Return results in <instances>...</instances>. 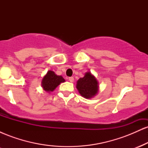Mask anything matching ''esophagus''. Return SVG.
I'll list each match as a JSON object with an SVG mask.
<instances>
[{"mask_svg": "<svg viewBox=\"0 0 148 148\" xmlns=\"http://www.w3.org/2000/svg\"><path fill=\"white\" fill-rule=\"evenodd\" d=\"M69 81H70V82H73L74 81V77H69Z\"/></svg>", "mask_w": 148, "mask_h": 148, "instance_id": "esophagus-1", "label": "esophagus"}]
</instances>
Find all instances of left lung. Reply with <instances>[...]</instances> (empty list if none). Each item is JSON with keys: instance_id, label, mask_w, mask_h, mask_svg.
I'll list each match as a JSON object with an SVG mask.
<instances>
[{"instance_id": "8db88e82", "label": "left lung", "mask_w": 148, "mask_h": 148, "mask_svg": "<svg viewBox=\"0 0 148 148\" xmlns=\"http://www.w3.org/2000/svg\"><path fill=\"white\" fill-rule=\"evenodd\" d=\"M76 88L81 95L85 98H92L97 93L98 82L90 72H87L84 77L78 80Z\"/></svg>"}]
</instances>
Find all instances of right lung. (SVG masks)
Returning <instances> with one entry per match:
<instances>
[{"instance_id": "right-lung-1", "label": "right lung", "mask_w": 148, "mask_h": 148, "mask_svg": "<svg viewBox=\"0 0 148 148\" xmlns=\"http://www.w3.org/2000/svg\"><path fill=\"white\" fill-rule=\"evenodd\" d=\"M64 81V79L62 76L56 75L53 71H49L47 75L42 79V86L45 91L52 92L60 83Z\"/></svg>"}]
</instances>
